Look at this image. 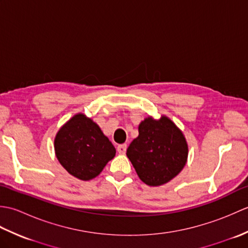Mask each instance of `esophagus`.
<instances>
[{"instance_id":"esophagus-1","label":"esophagus","mask_w":248,"mask_h":248,"mask_svg":"<svg viewBox=\"0 0 248 248\" xmlns=\"http://www.w3.org/2000/svg\"><path fill=\"white\" fill-rule=\"evenodd\" d=\"M117 151L120 155H124L125 151H127V145L123 144V145H118L117 146Z\"/></svg>"}]
</instances>
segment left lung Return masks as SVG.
I'll use <instances>...</instances> for the list:
<instances>
[{
	"instance_id": "obj_1",
	"label": "left lung",
	"mask_w": 248,
	"mask_h": 248,
	"mask_svg": "<svg viewBox=\"0 0 248 248\" xmlns=\"http://www.w3.org/2000/svg\"><path fill=\"white\" fill-rule=\"evenodd\" d=\"M127 156L141 181L159 186L182 170L187 159V144L170 119L149 117L140 123L139 136L128 147Z\"/></svg>"
}]
</instances>
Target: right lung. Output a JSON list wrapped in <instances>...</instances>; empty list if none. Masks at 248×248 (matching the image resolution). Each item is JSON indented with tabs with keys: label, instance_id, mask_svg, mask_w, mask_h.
<instances>
[{
	"label": "right lung",
	"instance_id": "obj_1",
	"mask_svg": "<svg viewBox=\"0 0 248 248\" xmlns=\"http://www.w3.org/2000/svg\"><path fill=\"white\" fill-rule=\"evenodd\" d=\"M54 148L62 167L84 181L97 177L116 154L99 125L83 114L73 116L62 125L56 134Z\"/></svg>",
	"mask_w": 248,
	"mask_h": 248
}]
</instances>
